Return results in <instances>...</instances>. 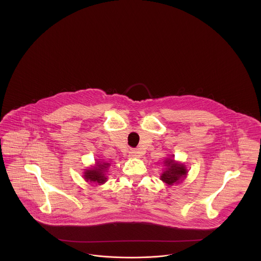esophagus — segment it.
<instances>
[{"label": "esophagus", "instance_id": "esophagus-1", "mask_svg": "<svg viewBox=\"0 0 261 261\" xmlns=\"http://www.w3.org/2000/svg\"><path fill=\"white\" fill-rule=\"evenodd\" d=\"M129 155H130L131 158H139V156H140V155H139V151H138L136 149H130Z\"/></svg>", "mask_w": 261, "mask_h": 261}]
</instances>
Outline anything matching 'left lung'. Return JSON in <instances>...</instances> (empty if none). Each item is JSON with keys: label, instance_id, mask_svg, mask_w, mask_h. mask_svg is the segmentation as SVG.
<instances>
[{"label": "left lung", "instance_id": "8db88e82", "mask_svg": "<svg viewBox=\"0 0 261 261\" xmlns=\"http://www.w3.org/2000/svg\"><path fill=\"white\" fill-rule=\"evenodd\" d=\"M165 171L162 174V180L167 185H173L183 180L187 175V169L183 164L176 163L174 160H165Z\"/></svg>", "mask_w": 261, "mask_h": 261}]
</instances>
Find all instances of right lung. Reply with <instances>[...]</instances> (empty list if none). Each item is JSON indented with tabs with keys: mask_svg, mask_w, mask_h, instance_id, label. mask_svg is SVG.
I'll return each mask as SVG.
<instances>
[{
	"mask_svg": "<svg viewBox=\"0 0 261 261\" xmlns=\"http://www.w3.org/2000/svg\"><path fill=\"white\" fill-rule=\"evenodd\" d=\"M109 163L103 162V163H99L97 162V165L89 170L85 171L84 177L86 181H91V182H96V183H99L102 184L107 181V178L105 176V172L107 170V168L109 167Z\"/></svg>",
	"mask_w": 261,
	"mask_h": 261,
	"instance_id": "right-lung-1",
	"label": "right lung"
}]
</instances>
